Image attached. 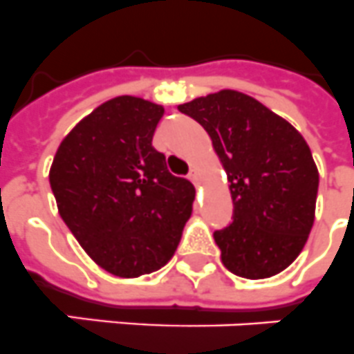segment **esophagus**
<instances>
[{
  "label": "esophagus",
  "instance_id": "34e87169",
  "mask_svg": "<svg viewBox=\"0 0 354 354\" xmlns=\"http://www.w3.org/2000/svg\"><path fill=\"white\" fill-rule=\"evenodd\" d=\"M189 180H191L192 183H198V180H200V171H198V169H191V172H189Z\"/></svg>",
  "mask_w": 354,
  "mask_h": 354
}]
</instances>
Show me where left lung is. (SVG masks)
I'll return each instance as SVG.
<instances>
[{"label": "left lung", "mask_w": 354, "mask_h": 354, "mask_svg": "<svg viewBox=\"0 0 354 354\" xmlns=\"http://www.w3.org/2000/svg\"><path fill=\"white\" fill-rule=\"evenodd\" d=\"M209 133L227 171L234 221L214 232L225 268L266 279L288 268L315 221L319 171L290 122L241 91L221 90L178 106Z\"/></svg>", "instance_id": "1"}]
</instances>
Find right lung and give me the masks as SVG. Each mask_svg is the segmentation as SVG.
Listing matches in <instances>:
<instances>
[{"instance_id": "right-lung-1", "label": "right lung", "mask_w": 354, "mask_h": 354, "mask_svg": "<svg viewBox=\"0 0 354 354\" xmlns=\"http://www.w3.org/2000/svg\"><path fill=\"white\" fill-rule=\"evenodd\" d=\"M163 108L122 95L61 142L50 187L62 221L95 263L117 277L167 264L191 218L194 185L172 176L153 147Z\"/></svg>"}]
</instances>
